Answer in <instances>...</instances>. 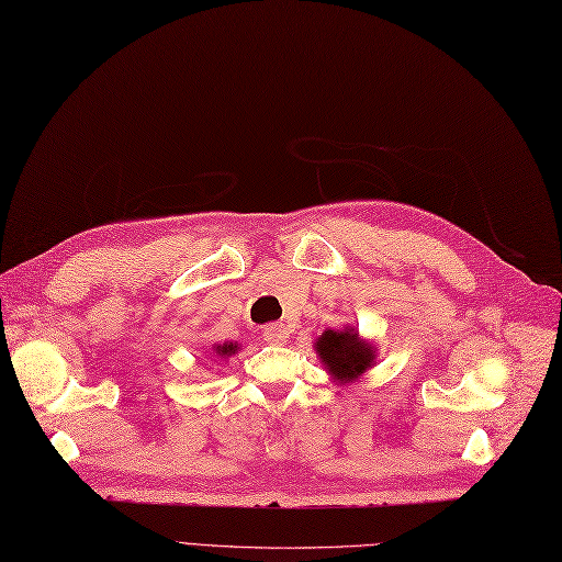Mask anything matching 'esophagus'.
Returning a JSON list of instances; mask_svg holds the SVG:
<instances>
[{"instance_id":"obj_1","label":"esophagus","mask_w":562,"mask_h":562,"mask_svg":"<svg viewBox=\"0 0 562 562\" xmlns=\"http://www.w3.org/2000/svg\"><path fill=\"white\" fill-rule=\"evenodd\" d=\"M263 339L268 344H278V347H280V344L290 339V333H286V327L282 323H270V325L263 327Z\"/></svg>"}]
</instances>
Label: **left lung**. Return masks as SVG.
Wrapping results in <instances>:
<instances>
[{
  "label": "left lung",
  "mask_w": 562,
  "mask_h": 562,
  "mask_svg": "<svg viewBox=\"0 0 562 562\" xmlns=\"http://www.w3.org/2000/svg\"><path fill=\"white\" fill-rule=\"evenodd\" d=\"M315 353L321 356L333 380L341 384L358 380L368 368L375 366V347L358 337L353 327L327 329L315 341Z\"/></svg>",
  "instance_id": "8db88e82"
}]
</instances>
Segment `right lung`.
I'll return each mask as SVG.
<instances>
[{
    "mask_svg": "<svg viewBox=\"0 0 562 562\" xmlns=\"http://www.w3.org/2000/svg\"><path fill=\"white\" fill-rule=\"evenodd\" d=\"M237 344L235 341H225V344H221V347H213V351H215V356H221V358H229L233 353H237Z\"/></svg>",
    "mask_w": 562,
    "mask_h": 562,
    "instance_id": "add662e5",
    "label": "right lung"
}]
</instances>
